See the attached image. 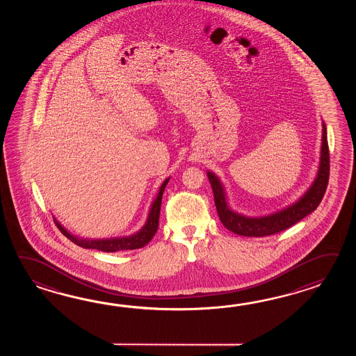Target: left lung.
Wrapping results in <instances>:
<instances>
[{
    "label": "left lung",
    "mask_w": 356,
    "mask_h": 356,
    "mask_svg": "<svg viewBox=\"0 0 356 356\" xmlns=\"http://www.w3.org/2000/svg\"><path fill=\"white\" fill-rule=\"evenodd\" d=\"M322 140L323 143H322L321 169H319L317 181L314 183V187L310 189L307 197H304V200H302L299 204H296L294 207H290L289 210L279 212L268 218L245 219L239 215H235L234 212L229 211L227 204L224 202V198L221 196V189L218 181L212 175H210L209 179L211 183L216 210L222 225L227 227V230L243 236H266V235L280 233L282 230L294 225L298 221L304 219L307 215H309L310 212L314 211L325 196L328 177H330V154H328L325 126H323Z\"/></svg>",
    "instance_id": "left-lung-1"
}]
</instances>
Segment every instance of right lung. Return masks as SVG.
Masks as SVG:
<instances>
[{"instance_id":"1","label":"right lung","mask_w":356,"mask_h":356,"mask_svg":"<svg viewBox=\"0 0 356 356\" xmlns=\"http://www.w3.org/2000/svg\"><path fill=\"white\" fill-rule=\"evenodd\" d=\"M165 186H167V181H164L163 186L160 187L159 195L152 204L147 222L137 234L121 238V239L115 238V239H106V241H79L75 236L68 234L63 227H60V232L63 233V235H66L71 242L75 243L83 248H91V250H98L102 252H117V250L141 248L152 241V236L155 235L158 227H159L160 206H161V197H163Z\"/></svg>"}]
</instances>
